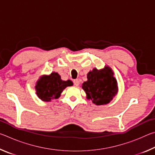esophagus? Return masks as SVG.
<instances>
[{
	"instance_id": "1",
	"label": "esophagus",
	"mask_w": 155,
	"mask_h": 155,
	"mask_svg": "<svg viewBox=\"0 0 155 155\" xmlns=\"http://www.w3.org/2000/svg\"><path fill=\"white\" fill-rule=\"evenodd\" d=\"M79 83H80V82H79V81H78V79H75L74 81V84L75 86H78V85H79Z\"/></svg>"
}]
</instances>
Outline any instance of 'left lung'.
<instances>
[{"label":"left lung","mask_w":155,"mask_h":155,"mask_svg":"<svg viewBox=\"0 0 155 155\" xmlns=\"http://www.w3.org/2000/svg\"><path fill=\"white\" fill-rule=\"evenodd\" d=\"M87 81L82 84L86 98L96 105L109 104L118 91L116 78L109 65L98 70L94 68L87 74Z\"/></svg>","instance_id":"1"}]
</instances>
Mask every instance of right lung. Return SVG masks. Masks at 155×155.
Instances as JSON below:
<instances>
[{"instance_id": "right-lung-1", "label": "right lung", "mask_w": 155, "mask_h": 155, "mask_svg": "<svg viewBox=\"0 0 155 155\" xmlns=\"http://www.w3.org/2000/svg\"><path fill=\"white\" fill-rule=\"evenodd\" d=\"M72 85L71 81H63L58 73L53 72L39 78L35 88L39 98L44 102H51L52 100L59 98L64 89Z\"/></svg>"}]
</instances>
